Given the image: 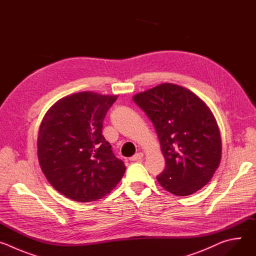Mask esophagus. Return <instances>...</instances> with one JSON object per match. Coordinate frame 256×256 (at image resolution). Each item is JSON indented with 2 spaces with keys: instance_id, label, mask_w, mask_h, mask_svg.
<instances>
[{
  "instance_id": "1",
  "label": "esophagus",
  "mask_w": 256,
  "mask_h": 256,
  "mask_svg": "<svg viewBox=\"0 0 256 256\" xmlns=\"http://www.w3.org/2000/svg\"><path fill=\"white\" fill-rule=\"evenodd\" d=\"M142 157H144L142 153H136V155H134L132 157H130V161H140V160L142 159Z\"/></svg>"
}]
</instances>
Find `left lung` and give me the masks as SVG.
Segmentation results:
<instances>
[{
	"label": "left lung",
	"mask_w": 256,
	"mask_h": 256,
	"mask_svg": "<svg viewBox=\"0 0 256 256\" xmlns=\"http://www.w3.org/2000/svg\"><path fill=\"white\" fill-rule=\"evenodd\" d=\"M132 100L153 122L165 158L157 176L167 192L186 196L212 179L222 157L216 122L206 104L190 90L164 83Z\"/></svg>",
	"instance_id": "left-lung-1"
}]
</instances>
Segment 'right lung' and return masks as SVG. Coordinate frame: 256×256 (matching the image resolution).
<instances>
[{
	"label": "right lung",
	"instance_id": "1",
	"mask_svg": "<svg viewBox=\"0 0 256 256\" xmlns=\"http://www.w3.org/2000/svg\"><path fill=\"white\" fill-rule=\"evenodd\" d=\"M116 95L85 91L64 97L44 116L38 138L42 170L66 198L89 202L110 192L126 165L102 136L103 120Z\"/></svg>",
	"mask_w": 256,
	"mask_h": 256
}]
</instances>
